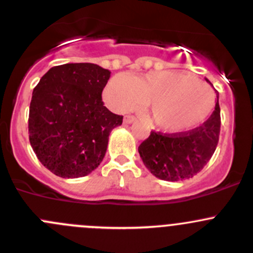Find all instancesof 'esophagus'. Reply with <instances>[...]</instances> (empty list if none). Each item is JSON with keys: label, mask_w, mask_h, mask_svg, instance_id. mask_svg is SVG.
Segmentation results:
<instances>
[{"label": "esophagus", "mask_w": 253, "mask_h": 253, "mask_svg": "<svg viewBox=\"0 0 253 253\" xmlns=\"http://www.w3.org/2000/svg\"><path fill=\"white\" fill-rule=\"evenodd\" d=\"M136 121V117L132 116V115H126V116L124 117V122L125 124H132V122Z\"/></svg>", "instance_id": "esophagus-1"}]
</instances>
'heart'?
<instances>
[{
    "label": "heart",
    "instance_id": "obj_1",
    "mask_svg": "<svg viewBox=\"0 0 253 253\" xmlns=\"http://www.w3.org/2000/svg\"><path fill=\"white\" fill-rule=\"evenodd\" d=\"M104 100L119 112L148 101L152 122L167 132H180L202 124L214 108L211 86L178 72L114 76L104 89Z\"/></svg>",
    "mask_w": 253,
    "mask_h": 253
}]
</instances>
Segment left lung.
<instances>
[{"label":"left lung","instance_id":"1","mask_svg":"<svg viewBox=\"0 0 253 253\" xmlns=\"http://www.w3.org/2000/svg\"><path fill=\"white\" fill-rule=\"evenodd\" d=\"M219 133L220 108L216 101L213 114L200 127L174 134L152 131L141 143L138 152L145 168L155 177L165 181L187 180L211 160L218 145Z\"/></svg>","mask_w":253,"mask_h":253}]
</instances>
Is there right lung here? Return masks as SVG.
<instances>
[{
	"mask_svg": "<svg viewBox=\"0 0 253 253\" xmlns=\"http://www.w3.org/2000/svg\"><path fill=\"white\" fill-rule=\"evenodd\" d=\"M110 75L94 63H66L50 68L33 90L29 141L52 174L83 177L103 162L109 136L124 119L101 100Z\"/></svg>",
	"mask_w": 253,
	"mask_h": 253,
	"instance_id": "1",
	"label": "right lung"
}]
</instances>
